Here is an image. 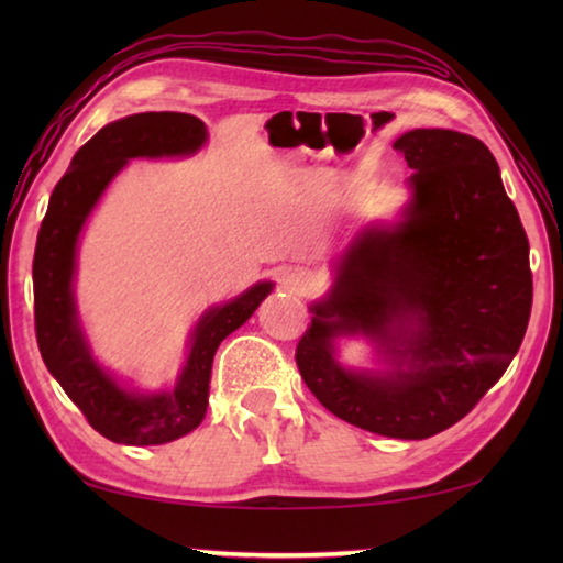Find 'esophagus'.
Masks as SVG:
<instances>
[{"instance_id": "34e87169", "label": "esophagus", "mask_w": 563, "mask_h": 563, "mask_svg": "<svg viewBox=\"0 0 563 563\" xmlns=\"http://www.w3.org/2000/svg\"><path fill=\"white\" fill-rule=\"evenodd\" d=\"M290 283H292V285H300V288H305V285H308V278H305V275H292Z\"/></svg>"}]
</instances>
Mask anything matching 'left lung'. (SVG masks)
<instances>
[{
  "label": "left lung",
  "instance_id": "8db88e82",
  "mask_svg": "<svg viewBox=\"0 0 563 563\" xmlns=\"http://www.w3.org/2000/svg\"><path fill=\"white\" fill-rule=\"evenodd\" d=\"M395 151L415 170L407 221L350 247L328 300L312 305L295 362L335 417L395 440H427L470 415L517 355L533 298L529 238L479 139L415 129ZM397 319L420 328L395 374L355 376L331 357L340 331L387 338Z\"/></svg>",
  "mask_w": 563,
  "mask_h": 563
}]
</instances>
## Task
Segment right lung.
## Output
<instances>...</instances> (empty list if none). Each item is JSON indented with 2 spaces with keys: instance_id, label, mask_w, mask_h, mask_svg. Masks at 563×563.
<instances>
[{
  "instance_id": "right-lung-1",
  "label": "right lung",
  "mask_w": 563,
  "mask_h": 563,
  "mask_svg": "<svg viewBox=\"0 0 563 563\" xmlns=\"http://www.w3.org/2000/svg\"><path fill=\"white\" fill-rule=\"evenodd\" d=\"M206 141L201 119L178 111H148L103 126L71 158L54 186L34 247V328L42 360L71 402L99 434L119 444H166L203 422L213 355L273 290L258 283L198 322L194 347L174 393L139 397L121 389L93 362L76 325L71 275L76 238L101 190L133 156L190 154Z\"/></svg>"
}]
</instances>
